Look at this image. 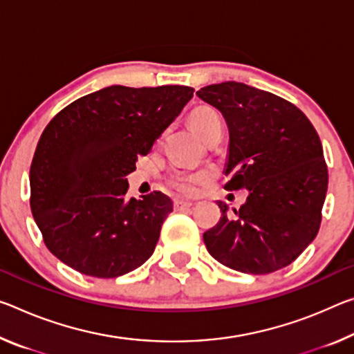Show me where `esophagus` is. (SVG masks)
I'll list each match as a JSON object with an SVG mask.
<instances>
[{"label":"esophagus","mask_w":354,"mask_h":354,"mask_svg":"<svg viewBox=\"0 0 354 354\" xmlns=\"http://www.w3.org/2000/svg\"><path fill=\"white\" fill-rule=\"evenodd\" d=\"M173 206H175V209H189L190 206H192V203L190 201H186V200H175V203H173Z\"/></svg>","instance_id":"1"}]
</instances>
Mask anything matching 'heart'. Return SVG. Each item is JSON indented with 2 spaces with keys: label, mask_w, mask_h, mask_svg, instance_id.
I'll return each instance as SVG.
<instances>
[{
  "label": "heart",
  "mask_w": 354,
  "mask_h": 354,
  "mask_svg": "<svg viewBox=\"0 0 354 354\" xmlns=\"http://www.w3.org/2000/svg\"><path fill=\"white\" fill-rule=\"evenodd\" d=\"M189 124L194 129V132L198 137L205 138L207 133H211L214 129L222 127L221 115L212 106H197V109L190 111ZM211 176V170L201 168V170H175L168 176V184L179 194L190 195L197 190L198 184L205 183Z\"/></svg>",
  "instance_id": "b5f03b06"
}]
</instances>
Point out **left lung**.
Returning a JSON list of instances; mask_svg holds the SVG:
<instances>
[{"instance_id":"8db88e82","label":"left lung","mask_w":354,"mask_h":354,"mask_svg":"<svg viewBox=\"0 0 354 354\" xmlns=\"http://www.w3.org/2000/svg\"><path fill=\"white\" fill-rule=\"evenodd\" d=\"M225 118L230 148L227 190L248 189V200L203 234L218 263L245 274L288 266L315 239L328 190L319 137L298 106L238 82L197 91Z\"/></svg>"}]
</instances>
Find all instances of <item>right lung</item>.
I'll return each instance as SVG.
<instances>
[{"label":"right lung","mask_w":354,"mask_h":354,"mask_svg":"<svg viewBox=\"0 0 354 354\" xmlns=\"http://www.w3.org/2000/svg\"><path fill=\"white\" fill-rule=\"evenodd\" d=\"M192 96L194 88L181 85H113L53 116L31 162L30 205L58 260L111 279L153 255L171 200L157 190L129 200L126 176Z\"/></svg>","instance_id":"right-lung-1"}]
</instances>
